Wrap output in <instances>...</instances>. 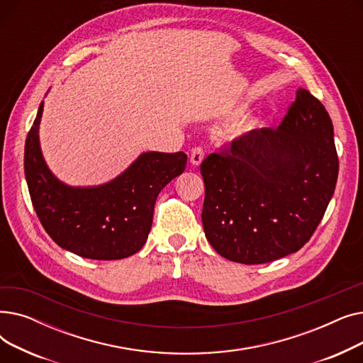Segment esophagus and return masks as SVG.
<instances>
[{
	"label": "esophagus",
	"instance_id": "1",
	"mask_svg": "<svg viewBox=\"0 0 363 363\" xmlns=\"http://www.w3.org/2000/svg\"><path fill=\"white\" fill-rule=\"evenodd\" d=\"M204 159V151L200 147H196L191 150V155H189V163L193 166H199Z\"/></svg>",
	"mask_w": 363,
	"mask_h": 363
}]
</instances>
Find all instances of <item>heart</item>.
I'll use <instances>...</instances> for the list:
<instances>
[{
    "label": "heart",
    "instance_id": "1",
    "mask_svg": "<svg viewBox=\"0 0 363 363\" xmlns=\"http://www.w3.org/2000/svg\"><path fill=\"white\" fill-rule=\"evenodd\" d=\"M245 110V104H240L234 108V113H241ZM264 122L260 119V118H250V119H245L242 121L241 123H238L235 128H234V137L240 138V137H244L247 135V133H250L256 129H259L260 126H263Z\"/></svg>",
    "mask_w": 363,
    "mask_h": 363
}]
</instances>
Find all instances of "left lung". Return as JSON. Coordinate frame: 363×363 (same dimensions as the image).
Instances as JSON below:
<instances>
[{
    "label": "left lung",
    "instance_id": "1",
    "mask_svg": "<svg viewBox=\"0 0 363 363\" xmlns=\"http://www.w3.org/2000/svg\"><path fill=\"white\" fill-rule=\"evenodd\" d=\"M201 220L225 259L260 264L296 253L309 241L334 194L338 157L330 114L308 91L277 129L235 140L207 156Z\"/></svg>",
    "mask_w": 363,
    "mask_h": 363
}]
</instances>
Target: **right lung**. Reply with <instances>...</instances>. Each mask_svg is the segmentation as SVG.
Returning a JSON list of instances; mask_svg holds the SVG:
<instances>
[{
  "mask_svg": "<svg viewBox=\"0 0 363 363\" xmlns=\"http://www.w3.org/2000/svg\"><path fill=\"white\" fill-rule=\"evenodd\" d=\"M44 101L25 144V177L35 212L54 242L85 259L118 260L145 244L159 193L185 170L186 155L144 151L100 185H69L48 167L40 143Z\"/></svg>",
  "mask_w": 363,
  "mask_h": 363,
  "instance_id": "add662e5",
  "label": "right lung"
}]
</instances>
